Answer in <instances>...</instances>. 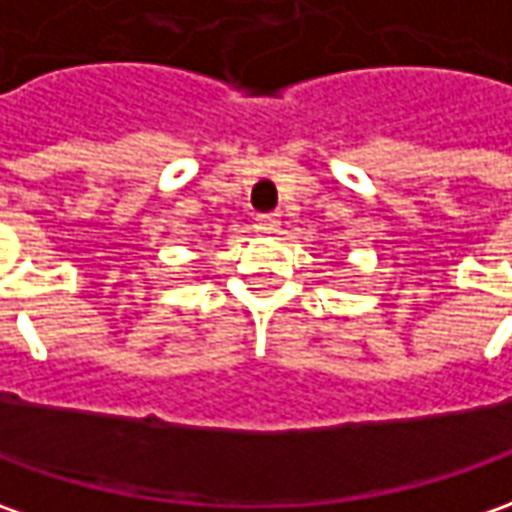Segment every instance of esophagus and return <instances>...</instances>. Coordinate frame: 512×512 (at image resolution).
Here are the masks:
<instances>
[{"label": "esophagus", "instance_id": "obj_1", "mask_svg": "<svg viewBox=\"0 0 512 512\" xmlns=\"http://www.w3.org/2000/svg\"><path fill=\"white\" fill-rule=\"evenodd\" d=\"M277 226H280V218H277V215H257L255 218V229L260 235H274Z\"/></svg>", "mask_w": 512, "mask_h": 512}]
</instances>
